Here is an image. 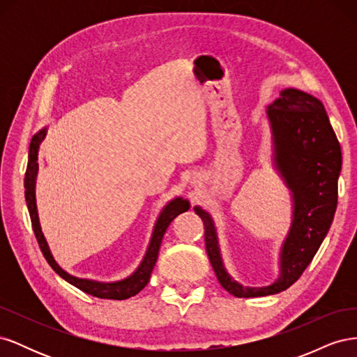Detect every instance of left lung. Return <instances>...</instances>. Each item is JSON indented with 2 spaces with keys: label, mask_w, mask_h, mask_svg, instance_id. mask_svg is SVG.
Here are the masks:
<instances>
[{
  "label": "left lung",
  "mask_w": 357,
  "mask_h": 357,
  "mask_svg": "<svg viewBox=\"0 0 357 357\" xmlns=\"http://www.w3.org/2000/svg\"><path fill=\"white\" fill-rule=\"evenodd\" d=\"M274 139V160L294 193V220L280 256V277L266 287H244L226 273L207 211L195 207L204 222L205 250L219 283L236 298L274 295L294 284L317 253L331 228L338 201L341 147L323 104L298 89H284L266 110Z\"/></svg>",
  "instance_id": "obj_1"
}]
</instances>
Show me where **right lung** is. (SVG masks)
Wrapping results in <instances>:
<instances>
[{"label": "right lung", "instance_id": "1", "mask_svg": "<svg viewBox=\"0 0 357 357\" xmlns=\"http://www.w3.org/2000/svg\"><path fill=\"white\" fill-rule=\"evenodd\" d=\"M46 135V129H41L38 134H36L31 139L29 144V155H28V165H26V172H25V201L28 205V211H29V218L32 223V229H34L36 238L38 241L40 250L43 256L46 257L47 264L52 266L53 271H55L58 275H61L66 282L70 284L75 286L77 289L83 290L84 294L101 298V299H128L131 296H135L139 290H143L146 284L150 280V274H152L155 264L158 261V255H159V247L162 243V238H164V234L169 223L174 220L180 213H185L189 210V202L186 199L176 198L174 201H171L164 211L160 213L159 219L155 225L152 240H150L147 253L143 259L142 265L138 266L137 271L122 282H116V283H100V282H92V280H84V278H77L73 277L68 273L63 271V269L55 262L53 259L49 245L46 243L45 235L41 232L40 228V222H38V213H37V204H36V177H37V171H38V149L40 143L45 139Z\"/></svg>", "mask_w": 357, "mask_h": 357}]
</instances>
